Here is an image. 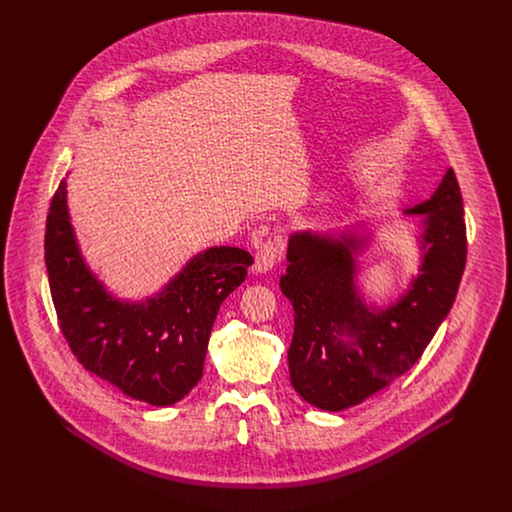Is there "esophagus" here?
<instances>
[{
  "instance_id": "34e87169",
  "label": "esophagus",
  "mask_w": 512,
  "mask_h": 512,
  "mask_svg": "<svg viewBox=\"0 0 512 512\" xmlns=\"http://www.w3.org/2000/svg\"><path fill=\"white\" fill-rule=\"evenodd\" d=\"M280 258H282V242L268 240L256 252L252 272L254 274H266V272H270L280 262Z\"/></svg>"
}]
</instances>
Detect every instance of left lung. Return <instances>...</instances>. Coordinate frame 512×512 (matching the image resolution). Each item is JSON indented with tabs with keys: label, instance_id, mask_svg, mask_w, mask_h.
Returning a JSON list of instances; mask_svg holds the SVG:
<instances>
[{
	"label": "left lung",
	"instance_id": "1",
	"mask_svg": "<svg viewBox=\"0 0 512 512\" xmlns=\"http://www.w3.org/2000/svg\"><path fill=\"white\" fill-rule=\"evenodd\" d=\"M406 215L420 219V274L388 307L368 305L357 286L368 230L290 236L288 270L280 278L295 313L290 378L315 408L339 412L357 406L410 370L455 301L467 238L451 167L434 195Z\"/></svg>",
	"mask_w": 512,
	"mask_h": 512
}]
</instances>
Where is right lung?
Wrapping results in <instances>:
<instances>
[{"label":"right lung","mask_w":512,"mask_h":512,"mask_svg":"<svg viewBox=\"0 0 512 512\" xmlns=\"http://www.w3.org/2000/svg\"><path fill=\"white\" fill-rule=\"evenodd\" d=\"M252 262L242 248L211 246L155 295L120 299L82 258L65 179L51 201L45 264L61 331L88 372L151 406L179 402L201 380L220 303Z\"/></svg>","instance_id":"obj_1"}]
</instances>
